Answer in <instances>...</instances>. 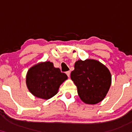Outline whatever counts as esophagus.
Masks as SVG:
<instances>
[{
	"mask_svg": "<svg viewBox=\"0 0 132 132\" xmlns=\"http://www.w3.org/2000/svg\"><path fill=\"white\" fill-rule=\"evenodd\" d=\"M66 75H67V76H68V77L70 76V74H71V71H67V72H66Z\"/></svg>",
	"mask_w": 132,
	"mask_h": 132,
	"instance_id": "1",
	"label": "esophagus"
}]
</instances>
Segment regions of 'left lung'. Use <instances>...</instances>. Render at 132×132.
Wrapping results in <instances>:
<instances>
[{
  "mask_svg": "<svg viewBox=\"0 0 132 132\" xmlns=\"http://www.w3.org/2000/svg\"><path fill=\"white\" fill-rule=\"evenodd\" d=\"M71 79L77 86L80 99L87 104H95L102 101L112 82L108 68L97 60L89 59L76 62Z\"/></svg>",
  "mask_w": 132,
  "mask_h": 132,
  "instance_id": "1",
  "label": "left lung"
}]
</instances>
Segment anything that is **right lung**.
Here are the masks:
<instances>
[{
    "label": "right lung",
    "mask_w": 132,
    "mask_h": 132,
    "mask_svg": "<svg viewBox=\"0 0 132 132\" xmlns=\"http://www.w3.org/2000/svg\"><path fill=\"white\" fill-rule=\"evenodd\" d=\"M68 79L53 63L46 61L30 68L26 76V84L33 95L43 99H49L57 93L59 87Z\"/></svg>",
    "instance_id": "add662e5"
}]
</instances>
